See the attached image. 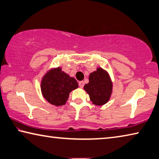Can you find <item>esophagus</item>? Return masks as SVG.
Instances as JSON below:
<instances>
[{
	"label": "esophagus",
	"instance_id": "1",
	"mask_svg": "<svg viewBox=\"0 0 159 159\" xmlns=\"http://www.w3.org/2000/svg\"><path fill=\"white\" fill-rule=\"evenodd\" d=\"M79 85L80 86V88H83V86H84V82H83V81H79Z\"/></svg>",
	"mask_w": 159,
	"mask_h": 159
}]
</instances>
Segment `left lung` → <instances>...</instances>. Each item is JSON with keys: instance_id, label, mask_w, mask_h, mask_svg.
Listing matches in <instances>:
<instances>
[{"instance_id": "1", "label": "left lung", "mask_w": 159, "mask_h": 159, "mask_svg": "<svg viewBox=\"0 0 159 159\" xmlns=\"http://www.w3.org/2000/svg\"><path fill=\"white\" fill-rule=\"evenodd\" d=\"M113 84L109 74L102 68L89 76V83L84 85V90L90 96V100L95 105L102 106L108 102L111 95Z\"/></svg>"}]
</instances>
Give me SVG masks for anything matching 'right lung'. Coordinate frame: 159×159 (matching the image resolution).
Returning a JSON list of instances; mask_svg holds the SVG:
<instances>
[{"mask_svg": "<svg viewBox=\"0 0 159 159\" xmlns=\"http://www.w3.org/2000/svg\"><path fill=\"white\" fill-rule=\"evenodd\" d=\"M79 87L76 80L61 71L60 67L50 69L43 77L41 89L42 95L52 105L66 104L69 93Z\"/></svg>", "mask_w": 159, "mask_h": 159, "instance_id": "1", "label": "right lung"}]
</instances>
